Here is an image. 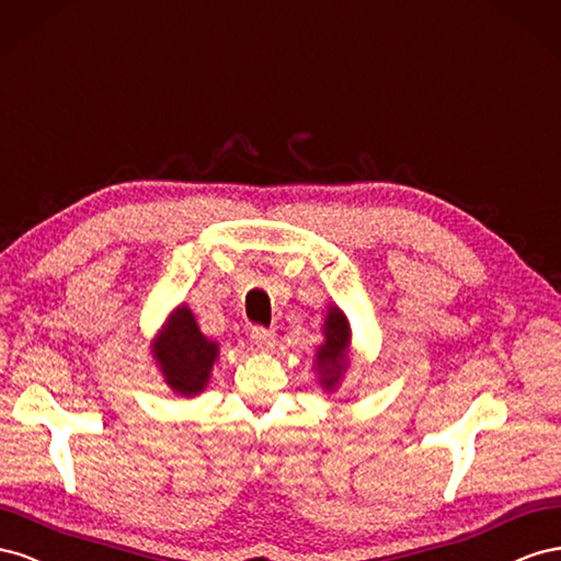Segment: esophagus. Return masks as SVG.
I'll return each mask as SVG.
<instances>
[{
  "label": "esophagus",
  "instance_id": "esophagus-1",
  "mask_svg": "<svg viewBox=\"0 0 561 561\" xmlns=\"http://www.w3.org/2000/svg\"><path fill=\"white\" fill-rule=\"evenodd\" d=\"M251 343L259 347L261 352H267V350L275 347V333L263 329V327H253L251 329Z\"/></svg>",
  "mask_w": 561,
  "mask_h": 561
}]
</instances>
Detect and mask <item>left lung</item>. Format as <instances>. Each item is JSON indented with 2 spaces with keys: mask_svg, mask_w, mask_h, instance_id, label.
Returning <instances> with one entry per match:
<instances>
[{
  "mask_svg": "<svg viewBox=\"0 0 561 561\" xmlns=\"http://www.w3.org/2000/svg\"><path fill=\"white\" fill-rule=\"evenodd\" d=\"M322 333H324V341L314 350L312 369L317 374L319 388L324 392H335L341 388L352 359L350 319L339 306H335V302H329L327 306Z\"/></svg>",
  "mask_w": 561,
  "mask_h": 561,
  "instance_id": "left-lung-1",
  "label": "left lung"
}]
</instances>
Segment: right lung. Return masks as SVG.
<instances>
[{
	"label": "right lung",
	"mask_w": 561,
	"mask_h": 561,
	"mask_svg": "<svg viewBox=\"0 0 561 561\" xmlns=\"http://www.w3.org/2000/svg\"><path fill=\"white\" fill-rule=\"evenodd\" d=\"M150 355L167 386L175 394L192 399L209 386L220 345L202 333L195 314L181 302L150 341Z\"/></svg>",
	"instance_id": "1"
}]
</instances>
